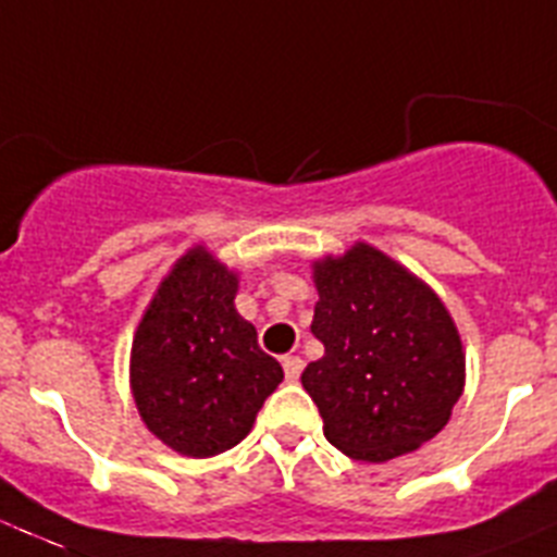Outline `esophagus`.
I'll use <instances>...</instances> for the list:
<instances>
[{
    "instance_id": "34e87169",
    "label": "esophagus",
    "mask_w": 557,
    "mask_h": 557,
    "mask_svg": "<svg viewBox=\"0 0 557 557\" xmlns=\"http://www.w3.org/2000/svg\"><path fill=\"white\" fill-rule=\"evenodd\" d=\"M283 370H285V381H297L299 372H302V359H299V356H285Z\"/></svg>"
}]
</instances>
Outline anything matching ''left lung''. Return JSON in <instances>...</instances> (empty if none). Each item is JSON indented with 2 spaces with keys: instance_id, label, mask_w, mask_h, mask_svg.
Returning a JSON list of instances; mask_svg holds the SVG:
<instances>
[{
  "instance_id": "obj_1",
  "label": "left lung",
  "mask_w": 557,
  "mask_h": 557,
  "mask_svg": "<svg viewBox=\"0 0 557 557\" xmlns=\"http://www.w3.org/2000/svg\"><path fill=\"white\" fill-rule=\"evenodd\" d=\"M319 302L311 331L325 356L302 386L342 454L386 462L448 423L466 386V352L451 313L409 269L370 244L313 260Z\"/></svg>"
}]
</instances>
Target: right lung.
Returning <instances> with one entry per match:
<instances>
[{"label":"right lung","instance_id":"1","mask_svg":"<svg viewBox=\"0 0 557 557\" xmlns=\"http://www.w3.org/2000/svg\"><path fill=\"white\" fill-rule=\"evenodd\" d=\"M238 274L205 246L173 263L145 308L132 345L139 418L185 457H215L251 432L283 367L235 311Z\"/></svg>","mask_w":557,"mask_h":557}]
</instances>
